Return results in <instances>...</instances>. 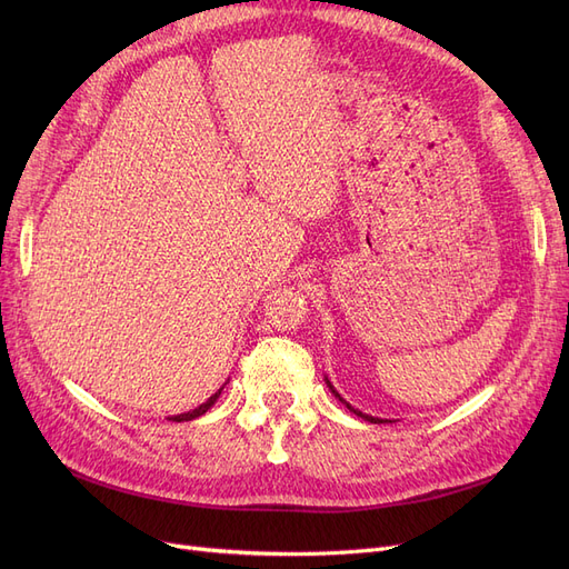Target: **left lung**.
Wrapping results in <instances>:
<instances>
[{
  "label": "left lung",
  "instance_id": "obj_1",
  "mask_svg": "<svg viewBox=\"0 0 569 569\" xmlns=\"http://www.w3.org/2000/svg\"><path fill=\"white\" fill-rule=\"evenodd\" d=\"M325 382H327V387H330V391H332V393L337 396V399H339V401H341L343 406H347V408H349L351 412H356V416H358V418H363V420H368V422H372V425H382V422H391V420H382V418H372V416H366V412H360L358 408H353L351 403H347V401H343V399H341V393H339V391H337V389L332 387V382H330V380H327V377H325Z\"/></svg>",
  "mask_w": 569,
  "mask_h": 569
}]
</instances>
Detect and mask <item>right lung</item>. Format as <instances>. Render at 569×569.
Listing matches in <instances>:
<instances>
[{"label":"right lung","mask_w":569,"mask_h":569,"mask_svg":"<svg viewBox=\"0 0 569 569\" xmlns=\"http://www.w3.org/2000/svg\"><path fill=\"white\" fill-rule=\"evenodd\" d=\"M228 385V382H226ZM226 385H222V387H226ZM222 387L211 396V399L209 401H206V403H201V406H197L194 410H189V412H180V416H173V418H168V420H173V422H187V420H194V418H199V416H203V412L206 410H209L216 401H218V396H220V391H222Z\"/></svg>","instance_id":"add662e5"}]
</instances>
